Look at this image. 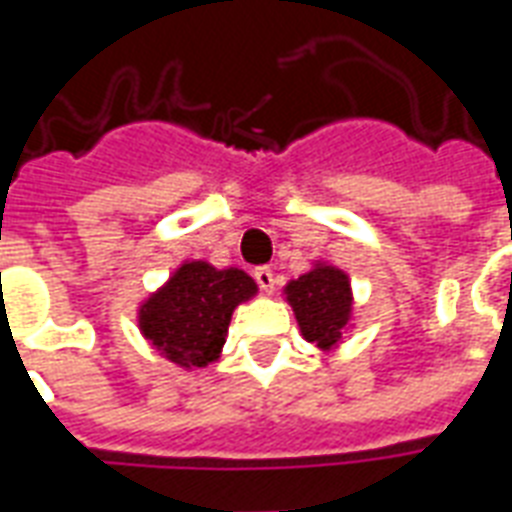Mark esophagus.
Returning a JSON list of instances; mask_svg holds the SVG:
<instances>
[{
	"label": "esophagus",
	"instance_id": "1",
	"mask_svg": "<svg viewBox=\"0 0 512 512\" xmlns=\"http://www.w3.org/2000/svg\"><path fill=\"white\" fill-rule=\"evenodd\" d=\"M255 282L260 284V290L271 292L273 284H276V276H273V271L268 265H260V268H255Z\"/></svg>",
	"mask_w": 512,
	"mask_h": 512
}]
</instances>
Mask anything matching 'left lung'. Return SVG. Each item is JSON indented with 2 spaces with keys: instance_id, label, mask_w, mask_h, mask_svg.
Masks as SVG:
<instances>
[{
  "instance_id": "obj_1",
  "label": "left lung",
  "mask_w": 512,
  "mask_h": 512,
  "mask_svg": "<svg viewBox=\"0 0 512 512\" xmlns=\"http://www.w3.org/2000/svg\"><path fill=\"white\" fill-rule=\"evenodd\" d=\"M287 300L298 317L306 341L317 343L322 349H330L341 341L351 311L346 273L330 265H319L306 276L287 284Z\"/></svg>"
}]
</instances>
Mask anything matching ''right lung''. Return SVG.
<instances>
[{
	"label": "right lung",
	"instance_id": "obj_1",
	"mask_svg": "<svg viewBox=\"0 0 512 512\" xmlns=\"http://www.w3.org/2000/svg\"><path fill=\"white\" fill-rule=\"evenodd\" d=\"M255 292V282L239 268L217 271L209 263H185L144 303L139 325L169 360L204 368L220 354L233 308Z\"/></svg>",
	"mask_w": 512,
	"mask_h": 512
}]
</instances>
